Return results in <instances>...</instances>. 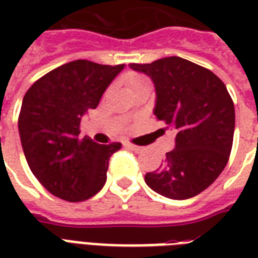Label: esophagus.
I'll return each instance as SVG.
<instances>
[{"label": "esophagus", "mask_w": 258, "mask_h": 258, "mask_svg": "<svg viewBox=\"0 0 258 258\" xmlns=\"http://www.w3.org/2000/svg\"><path fill=\"white\" fill-rule=\"evenodd\" d=\"M125 146H127L128 149L133 150V151H135V153H139V151H142V150H143V147H142V146H137V145H134V143H127Z\"/></svg>", "instance_id": "esophagus-1"}]
</instances>
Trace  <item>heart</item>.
I'll return each mask as SVG.
<instances>
[{"instance_id": "1", "label": "heart", "mask_w": 258, "mask_h": 258, "mask_svg": "<svg viewBox=\"0 0 258 258\" xmlns=\"http://www.w3.org/2000/svg\"><path fill=\"white\" fill-rule=\"evenodd\" d=\"M125 83L131 91H135V89L139 88H145V87H151V83L145 75L141 74H130L127 75L125 78Z\"/></svg>"}]
</instances>
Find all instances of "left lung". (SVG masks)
I'll return each mask as SVG.
<instances>
[{
  "instance_id": "left-lung-1",
  "label": "left lung",
  "mask_w": 258,
  "mask_h": 258,
  "mask_svg": "<svg viewBox=\"0 0 258 258\" xmlns=\"http://www.w3.org/2000/svg\"><path fill=\"white\" fill-rule=\"evenodd\" d=\"M151 78L157 89L154 113L175 131V149L165 163L145 175L154 191L187 200L208 188L229 161L234 134V104L224 82L186 58L165 57L130 64Z\"/></svg>"
}]
</instances>
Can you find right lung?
<instances>
[{"mask_svg": "<svg viewBox=\"0 0 258 258\" xmlns=\"http://www.w3.org/2000/svg\"><path fill=\"white\" fill-rule=\"evenodd\" d=\"M124 64L75 60L54 68L26 91L18 131L33 175L57 198L80 202L104 186L109 158L121 143L80 138L82 116L95 109Z\"/></svg>", "mask_w": 258, "mask_h": 258, "instance_id": "1", "label": "right lung"}]
</instances>
